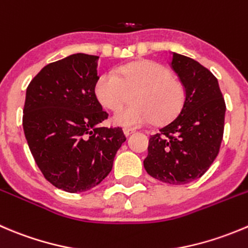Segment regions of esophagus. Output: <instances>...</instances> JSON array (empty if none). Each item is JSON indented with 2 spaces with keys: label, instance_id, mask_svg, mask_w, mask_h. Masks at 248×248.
Listing matches in <instances>:
<instances>
[{
  "label": "esophagus",
  "instance_id": "obj_1",
  "mask_svg": "<svg viewBox=\"0 0 248 248\" xmlns=\"http://www.w3.org/2000/svg\"><path fill=\"white\" fill-rule=\"evenodd\" d=\"M124 136H131L132 133H134V129H132V128H124Z\"/></svg>",
  "mask_w": 248,
  "mask_h": 248
}]
</instances>
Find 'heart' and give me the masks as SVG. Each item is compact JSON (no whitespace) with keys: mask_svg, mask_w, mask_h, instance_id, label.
<instances>
[{"mask_svg":"<svg viewBox=\"0 0 248 248\" xmlns=\"http://www.w3.org/2000/svg\"><path fill=\"white\" fill-rule=\"evenodd\" d=\"M135 92L134 105L120 110L112 122L124 127H139L154 120L170 121L180 111L185 99L182 81L166 66L153 60H139L115 71L100 74L93 86L95 99L104 109L117 111L128 93Z\"/></svg>","mask_w":248,"mask_h":248,"instance_id":"b5f03b06","label":"heart"}]
</instances>
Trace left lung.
<instances>
[{"label":"left lung","mask_w":248,"mask_h":248,"mask_svg":"<svg viewBox=\"0 0 248 248\" xmlns=\"http://www.w3.org/2000/svg\"><path fill=\"white\" fill-rule=\"evenodd\" d=\"M184 85L177 117L150 136L144 168L155 179L182 185L206 173L219 153L225 102L216 76L196 60L172 53L170 62Z\"/></svg>","instance_id":"left-lung-1"}]
</instances>
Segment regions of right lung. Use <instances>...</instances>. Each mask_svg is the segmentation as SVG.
<instances>
[{"label": "right lung", "instance_id": "obj_1", "mask_svg": "<svg viewBox=\"0 0 248 248\" xmlns=\"http://www.w3.org/2000/svg\"><path fill=\"white\" fill-rule=\"evenodd\" d=\"M97 55H69L46 65L26 88L23 128L43 177L82 193L110 172L126 140L121 127H100L108 112L95 99Z\"/></svg>", "mask_w": 248, "mask_h": 248}]
</instances>
